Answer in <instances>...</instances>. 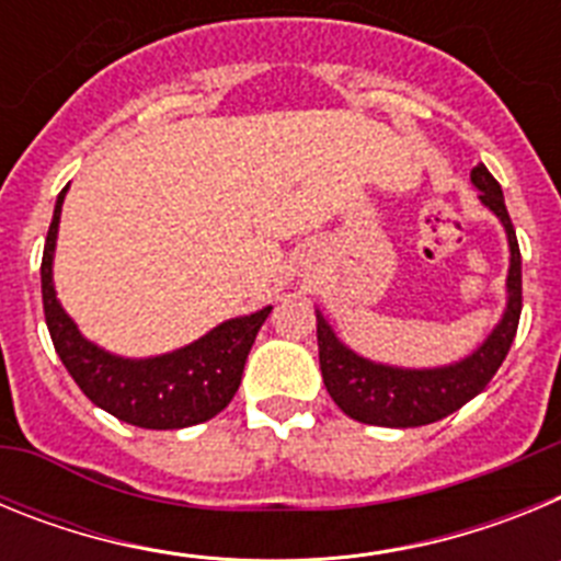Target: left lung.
<instances>
[{"label":"left lung","mask_w":561,"mask_h":561,"mask_svg":"<svg viewBox=\"0 0 561 561\" xmlns=\"http://www.w3.org/2000/svg\"><path fill=\"white\" fill-rule=\"evenodd\" d=\"M472 185L480 191V202L494 213L508 238V277H505V309L492 334L463 359L440 368H396L385 362L351 351L336 336L331 323L317 309V348L320 370L329 396L345 415L376 427H424L447 419L472 401L492 381L517 334L523 311V257H519L517 232L505 210L503 187L489 168L480 162L472 168Z\"/></svg>","instance_id":"1"}]
</instances>
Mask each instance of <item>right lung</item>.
Instances as JSON below:
<instances>
[{
	"label": "right lung",
	"mask_w": 561,
	"mask_h": 561,
	"mask_svg": "<svg viewBox=\"0 0 561 561\" xmlns=\"http://www.w3.org/2000/svg\"><path fill=\"white\" fill-rule=\"evenodd\" d=\"M67 187L58 193L42 257L44 317L64 368L92 404L134 427L182 430L219 415L241 385L244 362L272 306L225 320L191 345L160 356L131 359L101 348L78 331L53 284V257Z\"/></svg>",
	"instance_id": "1"
}]
</instances>
